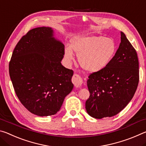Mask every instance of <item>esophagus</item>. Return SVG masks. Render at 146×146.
I'll return each instance as SVG.
<instances>
[{"instance_id": "1", "label": "esophagus", "mask_w": 146, "mask_h": 146, "mask_svg": "<svg viewBox=\"0 0 146 146\" xmlns=\"http://www.w3.org/2000/svg\"><path fill=\"white\" fill-rule=\"evenodd\" d=\"M72 82L73 83L75 87L76 88H80L82 85L83 80L82 76H81L79 74L74 73L73 76L72 77Z\"/></svg>"}]
</instances>
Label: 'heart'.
<instances>
[{"instance_id": "1", "label": "heart", "mask_w": 146, "mask_h": 146, "mask_svg": "<svg viewBox=\"0 0 146 146\" xmlns=\"http://www.w3.org/2000/svg\"><path fill=\"white\" fill-rule=\"evenodd\" d=\"M71 48L78 55L80 66L90 72H98L109 65L117 52L113 39L103 36H82L73 40ZM70 48L65 49V57L73 60L74 54Z\"/></svg>"}]
</instances>
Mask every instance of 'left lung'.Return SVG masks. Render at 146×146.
Returning a JSON list of instances; mask_svg holds the SVG:
<instances>
[{"label": "left lung", "mask_w": 146, "mask_h": 146, "mask_svg": "<svg viewBox=\"0 0 146 146\" xmlns=\"http://www.w3.org/2000/svg\"><path fill=\"white\" fill-rule=\"evenodd\" d=\"M137 51L121 32V43L114 57L104 70L89 75L90 97L86 110L97 119L120 113L134 96L139 82Z\"/></svg>", "instance_id": "1"}]
</instances>
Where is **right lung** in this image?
I'll use <instances>...</instances> for the list:
<instances>
[{
    "label": "right lung",
    "instance_id": "add662e5",
    "mask_svg": "<svg viewBox=\"0 0 146 146\" xmlns=\"http://www.w3.org/2000/svg\"><path fill=\"white\" fill-rule=\"evenodd\" d=\"M64 53V44L49 27L29 30L15 48L9 76L20 102L33 114H56L72 91L73 71L61 64Z\"/></svg>",
    "mask_w": 146,
    "mask_h": 146
}]
</instances>
